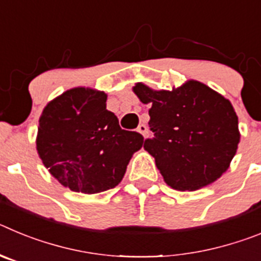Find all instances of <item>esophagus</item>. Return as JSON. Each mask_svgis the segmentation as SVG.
Masks as SVG:
<instances>
[{
  "label": "esophagus",
  "instance_id": "34e87169",
  "mask_svg": "<svg viewBox=\"0 0 261 261\" xmlns=\"http://www.w3.org/2000/svg\"><path fill=\"white\" fill-rule=\"evenodd\" d=\"M137 132H138V133H141L142 136L146 135V133H147L146 125H145V124H140V125L137 126Z\"/></svg>",
  "mask_w": 261,
  "mask_h": 261
}]
</instances>
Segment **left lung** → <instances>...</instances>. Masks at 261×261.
Listing matches in <instances>:
<instances>
[{
	"label": "left lung",
	"mask_w": 261,
	"mask_h": 261,
	"mask_svg": "<svg viewBox=\"0 0 261 261\" xmlns=\"http://www.w3.org/2000/svg\"><path fill=\"white\" fill-rule=\"evenodd\" d=\"M133 93L151 107L154 137L145 140L144 149L154 156L167 186L191 192L222 176L241 141L238 116L229 99L195 80L172 90H153L138 82Z\"/></svg>",
	"instance_id": "1"
}]
</instances>
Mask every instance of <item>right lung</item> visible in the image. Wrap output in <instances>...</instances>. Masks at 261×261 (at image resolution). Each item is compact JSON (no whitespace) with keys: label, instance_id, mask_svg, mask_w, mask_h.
<instances>
[{"label":"right lung","instance_id":"obj_1","mask_svg":"<svg viewBox=\"0 0 261 261\" xmlns=\"http://www.w3.org/2000/svg\"><path fill=\"white\" fill-rule=\"evenodd\" d=\"M106 102L105 91L73 87L52 99L39 119L36 150L41 162L74 192L93 195L115 188L144 145L140 133L120 128Z\"/></svg>","mask_w":261,"mask_h":261}]
</instances>
